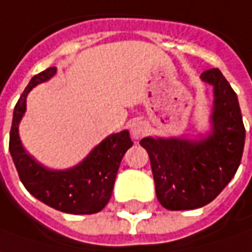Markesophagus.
<instances>
[{"mask_svg": "<svg viewBox=\"0 0 252 252\" xmlns=\"http://www.w3.org/2000/svg\"><path fill=\"white\" fill-rule=\"evenodd\" d=\"M147 124L144 121H135L132 126H131V132H132V137L134 138H141L145 132H147Z\"/></svg>", "mask_w": 252, "mask_h": 252, "instance_id": "34e87169", "label": "esophagus"}]
</instances>
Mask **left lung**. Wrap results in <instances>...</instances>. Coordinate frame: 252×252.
I'll use <instances>...</instances> for the list:
<instances>
[{"label":"left lung","mask_w":252,"mask_h":252,"mask_svg":"<svg viewBox=\"0 0 252 252\" xmlns=\"http://www.w3.org/2000/svg\"><path fill=\"white\" fill-rule=\"evenodd\" d=\"M214 86L213 132L199 142L144 138L159 203L191 210L214 200L233 179L244 151L246 128L237 94L219 69L202 73Z\"/></svg>","instance_id":"1"}]
</instances>
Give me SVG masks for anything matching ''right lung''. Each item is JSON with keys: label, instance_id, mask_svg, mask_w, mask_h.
Masks as SVG:
<instances>
[{"label": "right lung", "instance_id": "1", "mask_svg": "<svg viewBox=\"0 0 252 252\" xmlns=\"http://www.w3.org/2000/svg\"><path fill=\"white\" fill-rule=\"evenodd\" d=\"M56 73L49 67L31 79L18 100L9 132V152L19 179L38 200L70 214H93L103 210L114 188L121 159L132 141L128 131L110 135L92 151L80 165L67 170H49L36 163L21 145L18 124L25 113L28 93Z\"/></svg>", "mask_w": 252, "mask_h": 252}]
</instances>
